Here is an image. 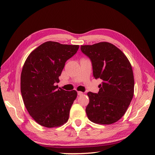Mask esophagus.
Returning a JSON list of instances; mask_svg holds the SVG:
<instances>
[{"instance_id": "obj_1", "label": "esophagus", "mask_w": 155, "mask_h": 155, "mask_svg": "<svg viewBox=\"0 0 155 155\" xmlns=\"http://www.w3.org/2000/svg\"><path fill=\"white\" fill-rule=\"evenodd\" d=\"M83 94H84V93H83V92H81V91H78V96H83Z\"/></svg>"}]
</instances>
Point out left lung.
<instances>
[{"label": "left lung", "mask_w": 155, "mask_h": 155, "mask_svg": "<svg viewBox=\"0 0 155 155\" xmlns=\"http://www.w3.org/2000/svg\"><path fill=\"white\" fill-rule=\"evenodd\" d=\"M81 49L91 60L94 77L103 80L98 94L87 93L88 119L101 124L116 123L126 113L134 95V81L130 62L110 42L82 45Z\"/></svg>", "instance_id": "left-lung-1"}]
</instances>
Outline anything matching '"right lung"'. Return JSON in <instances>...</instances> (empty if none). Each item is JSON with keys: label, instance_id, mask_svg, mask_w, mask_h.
Wrapping results in <instances>:
<instances>
[{"label": "right lung", "instance_id": "obj_1", "mask_svg": "<svg viewBox=\"0 0 155 155\" xmlns=\"http://www.w3.org/2000/svg\"><path fill=\"white\" fill-rule=\"evenodd\" d=\"M79 46L47 41L31 52L23 65L21 91L29 114L42 126L63 125L77 96L73 90L57 89L65 62L77 52Z\"/></svg>", "mask_w": 155, "mask_h": 155}]
</instances>
